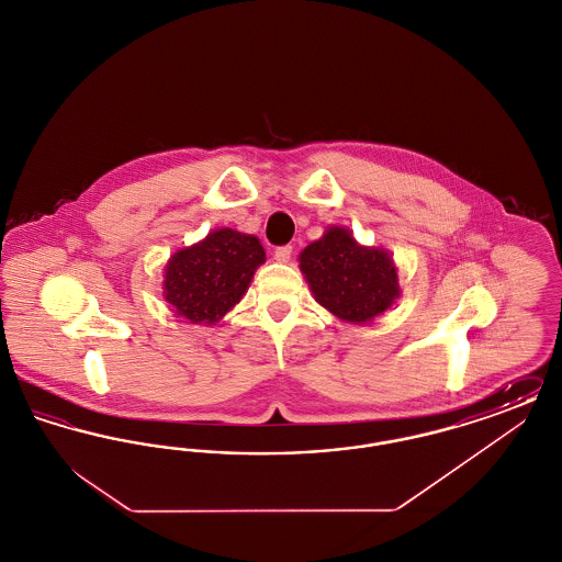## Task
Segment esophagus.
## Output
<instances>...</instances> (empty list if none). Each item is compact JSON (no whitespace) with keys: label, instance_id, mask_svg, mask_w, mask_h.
Here are the masks:
<instances>
[{"label":"esophagus","instance_id":"obj_1","mask_svg":"<svg viewBox=\"0 0 562 562\" xmlns=\"http://www.w3.org/2000/svg\"><path fill=\"white\" fill-rule=\"evenodd\" d=\"M291 255H293V246H278V248L273 250V259H276L278 263H289V261H291Z\"/></svg>","mask_w":562,"mask_h":562}]
</instances>
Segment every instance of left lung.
Listing matches in <instances>:
<instances>
[{
	"mask_svg": "<svg viewBox=\"0 0 562 562\" xmlns=\"http://www.w3.org/2000/svg\"><path fill=\"white\" fill-rule=\"evenodd\" d=\"M299 269L322 307L349 324L373 322L402 293L392 252L360 244L341 225H328L321 240L301 250Z\"/></svg>",
	"mask_w": 562,
	"mask_h": 562,
	"instance_id": "obj_1",
	"label": "left lung"
}]
</instances>
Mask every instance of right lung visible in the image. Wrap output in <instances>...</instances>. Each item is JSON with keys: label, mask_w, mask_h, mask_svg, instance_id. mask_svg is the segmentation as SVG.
Segmentation results:
<instances>
[{"label": "right lung", "mask_w": 562, "mask_h": 562, "mask_svg": "<svg viewBox=\"0 0 562 562\" xmlns=\"http://www.w3.org/2000/svg\"><path fill=\"white\" fill-rule=\"evenodd\" d=\"M266 263V250L252 234L232 227L209 232L204 240L170 255L161 296L189 324L213 326L232 312Z\"/></svg>", "instance_id": "1"}]
</instances>
